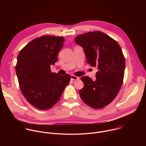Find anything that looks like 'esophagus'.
<instances>
[{
  "mask_svg": "<svg viewBox=\"0 0 146 146\" xmlns=\"http://www.w3.org/2000/svg\"><path fill=\"white\" fill-rule=\"evenodd\" d=\"M79 78H80L78 77H77L74 75H72L71 76V80H79Z\"/></svg>",
  "mask_w": 146,
  "mask_h": 146,
  "instance_id": "34e87169",
  "label": "esophagus"
}]
</instances>
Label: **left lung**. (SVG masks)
Listing matches in <instances>:
<instances>
[{
    "label": "left lung",
    "instance_id": "1",
    "mask_svg": "<svg viewBox=\"0 0 146 146\" xmlns=\"http://www.w3.org/2000/svg\"><path fill=\"white\" fill-rule=\"evenodd\" d=\"M74 41L83 48L87 63L98 70L94 81L81 77L84 86L80 96L91 108H103L115 99L122 85L125 60L122 50L115 40L100 31L80 35Z\"/></svg>",
    "mask_w": 146,
    "mask_h": 146
}]
</instances>
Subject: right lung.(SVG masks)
Instances as JSON below:
<instances>
[{"instance_id":"1","label":"right lung","mask_w":146,"mask_h":146,"mask_svg":"<svg viewBox=\"0 0 146 146\" xmlns=\"http://www.w3.org/2000/svg\"><path fill=\"white\" fill-rule=\"evenodd\" d=\"M63 37H37L21 50L15 66L19 86L27 100L37 109L47 110L59 101L70 80L68 74L52 73L50 65L58 60Z\"/></svg>"}]
</instances>
